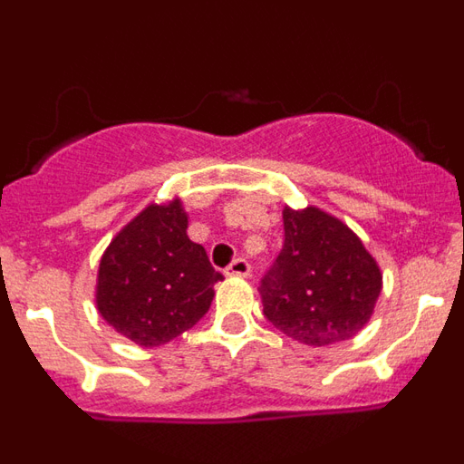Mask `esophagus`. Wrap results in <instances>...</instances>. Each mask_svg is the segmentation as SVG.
<instances>
[{"instance_id": "obj_1", "label": "esophagus", "mask_w": 464, "mask_h": 464, "mask_svg": "<svg viewBox=\"0 0 464 464\" xmlns=\"http://www.w3.org/2000/svg\"><path fill=\"white\" fill-rule=\"evenodd\" d=\"M225 274H227V276H248V274H251V265H248V260H244V257H237V260L225 269Z\"/></svg>"}]
</instances>
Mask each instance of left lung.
Instances as JSON below:
<instances>
[{"instance_id":"1","label":"left lung","mask_w":464,"mask_h":464,"mask_svg":"<svg viewBox=\"0 0 464 464\" xmlns=\"http://www.w3.org/2000/svg\"><path fill=\"white\" fill-rule=\"evenodd\" d=\"M283 248L260 281L262 314L306 346L355 337L374 314L381 269L342 220L306 207L283 208Z\"/></svg>"}]
</instances>
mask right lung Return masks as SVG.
I'll return each instance as SVG.
<instances>
[{"instance_id":"add662e5","label":"right lung","mask_w":464,"mask_h":464,"mask_svg":"<svg viewBox=\"0 0 464 464\" xmlns=\"http://www.w3.org/2000/svg\"><path fill=\"white\" fill-rule=\"evenodd\" d=\"M186 229L188 213L179 197L150 204L102 256L97 311L139 346H162L190 330L211 306L213 285L223 281Z\"/></svg>"}]
</instances>
